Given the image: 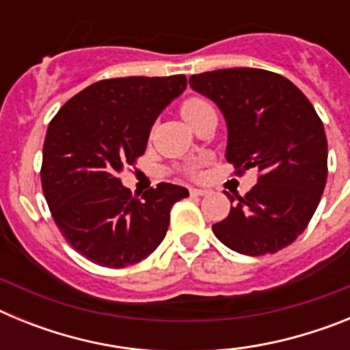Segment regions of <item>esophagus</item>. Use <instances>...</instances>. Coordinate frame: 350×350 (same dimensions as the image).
I'll return each mask as SVG.
<instances>
[{"instance_id":"obj_1","label":"esophagus","mask_w":350,"mask_h":350,"mask_svg":"<svg viewBox=\"0 0 350 350\" xmlns=\"http://www.w3.org/2000/svg\"><path fill=\"white\" fill-rule=\"evenodd\" d=\"M191 194H193V196H205V194H208V191H206V189H198V187H193V189H191Z\"/></svg>"}]
</instances>
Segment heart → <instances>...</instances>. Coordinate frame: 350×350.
Returning <instances> with one entry per match:
<instances>
[{
  "instance_id": "b5f03b06",
  "label": "heart",
  "mask_w": 350,
  "mask_h": 350,
  "mask_svg": "<svg viewBox=\"0 0 350 350\" xmlns=\"http://www.w3.org/2000/svg\"><path fill=\"white\" fill-rule=\"evenodd\" d=\"M206 108H210V103H206L205 100H200V98H191V100L184 101V105L180 107V113L182 117H184L187 122H189L193 117H196L198 113L203 112V110H206ZM198 163H191L189 165V172L191 173H196L198 172Z\"/></svg>"
}]
</instances>
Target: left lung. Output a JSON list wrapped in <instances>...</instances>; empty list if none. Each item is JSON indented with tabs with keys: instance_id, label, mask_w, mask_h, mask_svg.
<instances>
[{
	"instance_id": "obj_1",
	"label": "left lung",
	"mask_w": 350,
	"mask_h": 350,
	"mask_svg": "<svg viewBox=\"0 0 350 350\" xmlns=\"http://www.w3.org/2000/svg\"><path fill=\"white\" fill-rule=\"evenodd\" d=\"M212 100L228 128L226 159L238 173L254 168L258 184L231 205L215 237L234 252L273 254L305 231L327 178V142L314 107L273 71L228 68L189 79ZM228 194V193H226ZM231 203L234 196L228 194Z\"/></svg>"
}]
</instances>
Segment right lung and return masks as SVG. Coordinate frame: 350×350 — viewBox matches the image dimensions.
<instances>
[{
  "instance_id": "add662e5",
  "label": "right lung",
  "mask_w": 350,
  "mask_h": 350,
  "mask_svg": "<svg viewBox=\"0 0 350 350\" xmlns=\"http://www.w3.org/2000/svg\"><path fill=\"white\" fill-rule=\"evenodd\" d=\"M187 88L185 75L126 77L83 89L55 113L43 144L42 187L55 224L77 252L124 268L157 249L173 203L189 196L159 184L133 198L119 180L145 152L161 112Z\"/></svg>"
}]
</instances>
